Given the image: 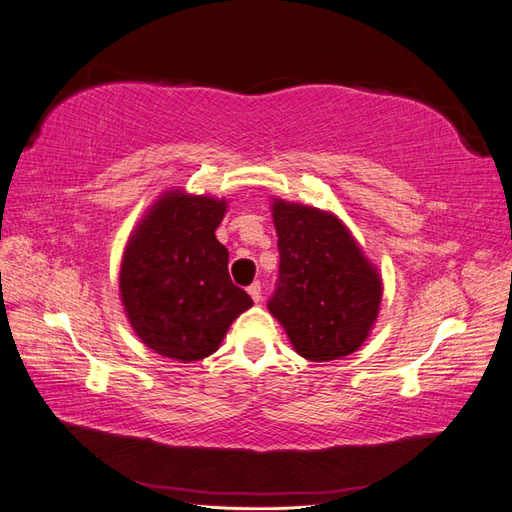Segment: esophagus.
I'll return each instance as SVG.
<instances>
[{"label":"esophagus","mask_w":512,"mask_h":512,"mask_svg":"<svg viewBox=\"0 0 512 512\" xmlns=\"http://www.w3.org/2000/svg\"><path fill=\"white\" fill-rule=\"evenodd\" d=\"M247 294H250L254 303L262 301V290H260V282H254L250 288H247Z\"/></svg>","instance_id":"obj_1"}]
</instances>
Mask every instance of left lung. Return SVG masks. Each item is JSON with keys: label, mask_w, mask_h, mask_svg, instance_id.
<instances>
[{"label": "left lung", "mask_w": 512, "mask_h": 512, "mask_svg": "<svg viewBox=\"0 0 512 512\" xmlns=\"http://www.w3.org/2000/svg\"><path fill=\"white\" fill-rule=\"evenodd\" d=\"M280 284L269 301L294 352L335 361L359 350L378 320L382 277L331 211L271 200Z\"/></svg>", "instance_id": "1"}]
</instances>
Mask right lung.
Wrapping results in <instances>:
<instances>
[{
    "instance_id": "obj_1",
    "label": "right lung",
    "mask_w": 512,
    "mask_h": 512,
    "mask_svg": "<svg viewBox=\"0 0 512 512\" xmlns=\"http://www.w3.org/2000/svg\"><path fill=\"white\" fill-rule=\"evenodd\" d=\"M226 211V198L166 190L130 232L121 305L136 337L166 359H205L252 307L250 294L230 282L228 250L215 239Z\"/></svg>"
}]
</instances>
